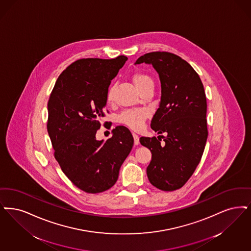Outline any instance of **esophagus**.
I'll use <instances>...</instances> for the list:
<instances>
[{"label":"esophagus","instance_id":"1","mask_svg":"<svg viewBox=\"0 0 251 251\" xmlns=\"http://www.w3.org/2000/svg\"><path fill=\"white\" fill-rule=\"evenodd\" d=\"M132 136H133V139H134V145H138L139 144V136L134 132L132 133Z\"/></svg>","mask_w":251,"mask_h":251}]
</instances>
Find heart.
I'll list each match as a JSON object with an SVG mask.
<instances>
[{
  "instance_id": "b5f03b06",
  "label": "heart",
  "mask_w": 251,
  "mask_h": 251,
  "mask_svg": "<svg viewBox=\"0 0 251 251\" xmlns=\"http://www.w3.org/2000/svg\"><path fill=\"white\" fill-rule=\"evenodd\" d=\"M131 79L137 90L141 92L142 90L148 88L154 89V80L152 77L144 73H135L132 75ZM113 87H109L106 93V99L110 101L113 98ZM147 118V112L143 109H133V110L123 111L119 116V121L129 127L132 130H139L143 126V123Z\"/></svg>"
}]
</instances>
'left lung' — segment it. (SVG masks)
Here are the masks:
<instances>
[{"mask_svg": "<svg viewBox=\"0 0 251 251\" xmlns=\"http://www.w3.org/2000/svg\"><path fill=\"white\" fill-rule=\"evenodd\" d=\"M152 64L160 76L161 97L151 121L158 136L141 137L142 146L151 151L147 168L151 184L164 191L180 189L199 164L207 139L206 97L200 76L190 63L170 52H151L135 61Z\"/></svg>", "mask_w": 251, "mask_h": 251, "instance_id": "8db88e82", "label": "left lung"}]
</instances>
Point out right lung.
<instances>
[{"mask_svg": "<svg viewBox=\"0 0 251 251\" xmlns=\"http://www.w3.org/2000/svg\"><path fill=\"white\" fill-rule=\"evenodd\" d=\"M127 60L119 56L73 62L60 74L49 100L47 127L55 159L72 183L88 193L115 185L133 146V137L124 126H117L107 140L95 136L104 117L111 80Z\"/></svg>", "mask_w": 251, "mask_h": 251, "instance_id": "add662e5", "label": "right lung"}]
</instances>
